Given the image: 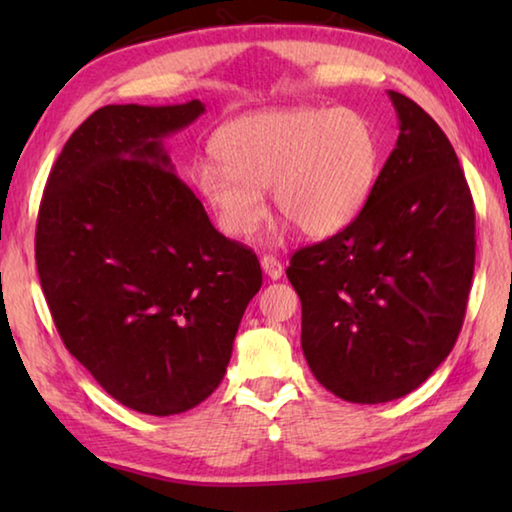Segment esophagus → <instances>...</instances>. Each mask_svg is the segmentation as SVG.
I'll list each match as a JSON object with an SVG mask.
<instances>
[{"instance_id": "34e87169", "label": "esophagus", "mask_w": 512, "mask_h": 512, "mask_svg": "<svg viewBox=\"0 0 512 512\" xmlns=\"http://www.w3.org/2000/svg\"><path fill=\"white\" fill-rule=\"evenodd\" d=\"M262 268H264V273L271 277V280H280L282 273H284L282 262L277 257H273V255H264L262 257Z\"/></svg>"}]
</instances>
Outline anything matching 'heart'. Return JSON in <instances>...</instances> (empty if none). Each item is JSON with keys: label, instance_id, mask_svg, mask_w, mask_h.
<instances>
[{"label": "heart", "instance_id": "1", "mask_svg": "<svg viewBox=\"0 0 512 512\" xmlns=\"http://www.w3.org/2000/svg\"><path fill=\"white\" fill-rule=\"evenodd\" d=\"M194 183L225 237L246 239L264 219L262 192L302 235L327 239L357 219L379 176V140L348 108H273L230 121Z\"/></svg>", "mask_w": 512, "mask_h": 512}]
</instances>
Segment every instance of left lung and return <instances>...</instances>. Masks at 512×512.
Wrapping results in <instances>:
<instances>
[{"instance_id": "8db88e82", "label": "left lung", "mask_w": 512, "mask_h": 512, "mask_svg": "<svg viewBox=\"0 0 512 512\" xmlns=\"http://www.w3.org/2000/svg\"><path fill=\"white\" fill-rule=\"evenodd\" d=\"M388 97L400 137L366 207L287 268L309 368L354 404L409 395L447 359L474 273V203L454 146L418 103Z\"/></svg>"}]
</instances>
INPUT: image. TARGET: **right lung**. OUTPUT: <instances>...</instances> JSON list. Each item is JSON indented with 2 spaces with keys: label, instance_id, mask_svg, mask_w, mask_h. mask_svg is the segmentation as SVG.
<instances>
[{
  "label": "right lung",
  "instance_id": "1",
  "mask_svg": "<svg viewBox=\"0 0 512 512\" xmlns=\"http://www.w3.org/2000/svg\"><path fill=\"white\" fill-rule=\"evenodd\" d=\"M203 112L198 99L92 112L38 212L36 264L60 339L103 391L149 415L216 391L262 287L257 255L214 228L162 146Z\"/></svg>",
  "mask_w": 512,
  "mask_h": 512
}]
</instances>
